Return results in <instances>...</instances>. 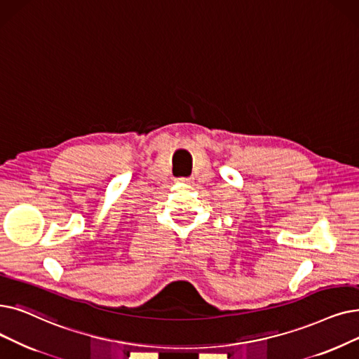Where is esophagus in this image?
I'll return each instance as SVG.
<instances>
[{
    "label": "esophagus",
    "mask_w": 359,
    "mask_h": 359,
    "mask_svg": "<svg viewBox=\"0 0 359 359\" xmlns=\"http://www.w3.org/2000/svg\"><path fill=\"white\" fill-rule=\"evenodd\" d=\"M177 182H180V183H191L192 177H179Z\"/></svg>",
    "instance_id": "esophagus-1"
}]
</instances>
